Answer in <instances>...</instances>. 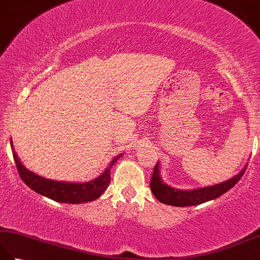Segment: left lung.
<instances>
[{
  "instance_id": "8db88e82",
  "label": "left lung",
  "mask_w": 260,
  "mask_h": 260,
  "mask_svg": "<svg viewBox=\"0 0 260 260\" xmlns=\"http://www.w3.org/2000/svg\"><path fill=\"white\" fill-rule=\"evenodd\" d=\"M246 169L247 167H245L244 170H242L239 174H237L235 178L225 181L223 183L215 184L208 187H202V189L182 191L173 189V187L163 183L161 176H159L158 163H156L152 174L150 187L154 197H155L159 202H162L164 204H170V206L175 207L196 206V204H201L203 202L213 200V199L222 196L223 193L229 191L231 187L238 183L241 176L246 172Z\"/></svg>"
}]
</instances>
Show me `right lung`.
<instances>
[{
	"label": "right lung",
	"mask_w": 260,
	"mask_h": 260,
	"mask_svg": "<svg viewBox=\"0 0 260 260\" xmlns=\"http://www.w3.org/2000/svg\"><path fill=\"white\" fill-rule=\"evenodd\" d=\"M11 146H12V142H11ZM12 153L20 178L30 189L36 191L39 194L63 203L89 202L101 197L102 193L107 189L110 183V170H112V167L121 156V154L116 156L110 162L109 167L104 171V173L95 180L87 182V183H67V182L48 180L32 173L31 171L26 170L22 165L15 152L12 151Z\"/></svg>",
	"instance_id": "add662e5"
}]
</instances>
